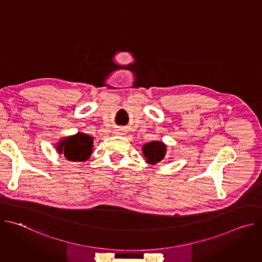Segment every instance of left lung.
<instances>
[{
  "instance_id": "8db88e82",
  "label": "left lung",
  "mask_w": 262,
  "mask_h": 262,
  "mask_svg": "<svg viewBox=\"0 0 262 262\" xmlns=\"http://www.w3.org/2000/svg\"><path fill=\"white\" fill-rule=\"evenodd\" d=\"M143 155L146 162L150 165H156L160 163L167 152V146L160 141H152L145 144L142 147Z\"/></svg>"
}]
</instances>
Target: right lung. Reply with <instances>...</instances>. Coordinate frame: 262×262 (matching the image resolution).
I'll list each match as a JSON object with an SVG mask.
<instances>
[{"label": "right lung", "mask_w": 262, "mask_h": 262, "mask_svg": "<svg viewBox=\"0 0 262 262\" xmlns=\"http://www.w3.org/2000/svg\"><path fill=\"white\" fill-rule=\"evenodd\" d=\"M92 148L93 137L84 133H78L77 135L61 139L56 149L68 161L85 162L90 158Z\"/></svg>", "instance_id": "add662e5"}]
</instances>
